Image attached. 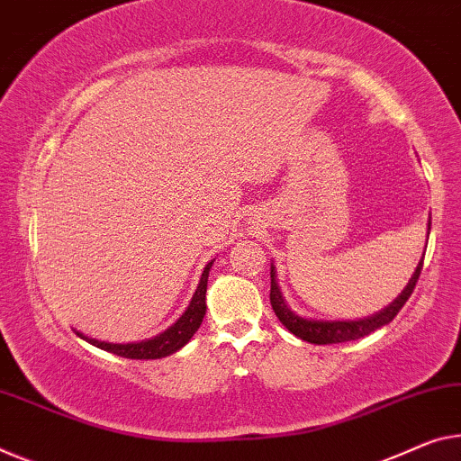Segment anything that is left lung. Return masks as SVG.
I'll return each mask as SVG.
<instances>
[{"label":"left lung","mask_w":461,"mask_h":461,"mask_svg":"<svg viewBox=\"0 0 461 461\" xmlns=\"http://www.w3.org/2000/svg\"><path fill=\"white\" fill-rule=\"evenodd\" d=\"M429 230H430V218H429ZM422 261H424V255H422L419 267H416L414 276L410 278L408 286L402 290V294L398 296V299L389 304L387 309L381 311V313L373 315V317H366V320H360V321H311V320H303V317L294 315L293 311H290L285 304V299H282L278 285H276V278H274L276 272L272 267V270H270V274H272V288H270L272 309H274V313L278 315V320L282 321V325H286L288 331H293L296 338L304 339V342H311V344H339V342H350V339L365 338V336H369L371 331L384 328V325H387L395 315L400 313V309L403 307V304H406V301L410 299V294L414 293L416 282H419V278H420Z\"/></svg>","instance_id":"8db88e82"}]
</instances>
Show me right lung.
<instances>
[{"label":"right lung","mask_w":461,"mask_h":461,"mask_svg":"<svg viewBox=\"0 0 461 461\" xmlns=\"http://www.w3.org/2000/svg\"><path fill=\"white\" fill-rule=\"evenodd\" d=\"M210 267H212V261L206 267H203L200 285H197V290H195L194 299H191V303H189L187 311L181 315V320L176 321L173 328H168L165 331V334H160L152 339H146V342H138V344H107V342H98V339L84 336V334H80V331H76V334L82 339H86V342H90L92 346H96V348L113 352V354H117V357H123V358L150 360V358L168 357V354L179 350L181 346H185L191 339V336L197 331V328L202 325L203 315H206V288H208Z\"/></svg>","instance_id":"1"}]
</instances>
